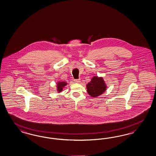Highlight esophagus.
I'll return each mask as SVG.
<instances>
[{
	"mask_svg": "<svg viewBox=\"0 0 156 156\" xmlns=\"http://www.w3.org/2000/svg\"><path fill=\"white\" fill-rule=\"evenodd\" d=\"M74 82L75 83H80L81 81H80V80H74Z\"/></svg>",
	"mask_w": 156,
	"mask_h": 156,
	"instance_id": "esophagus-1",
	"label": "esophagus"
}]
</instances>
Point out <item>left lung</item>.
<instances>
[{"instance_id":"8db88e82","label":"left lung","mask_w":156,"mask_h":156,"mask_svg":"<svg viewBox=\"0 0 156 156\" xmlns=\"http://www.w3.org/2000/svg\"><path fill=\"white\" fill-rule=\"evenodd\" d=\"M107 86L102 76H93L91 81L86 85L87 93L92 97L100 96L107 90Z\"/></svg>"}]
</instances>
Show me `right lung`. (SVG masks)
<instances>
[{"label":"right lung","mask_w":156,"mask_h":156,"mask_svg":"<svg viewBox=\"0 0 156 156\" xmlns=\"http://www.w3.org/2000/svg\"><path fill=\"white\" fill-rule=\"evenodd\" d=\"M67 83H68L65 82V81H60L57 82V83H56L57 91L58 93H60V92L63 91V89L67 85Z\"/></svg>","instance_id":"add662e5"}]
</instances>
